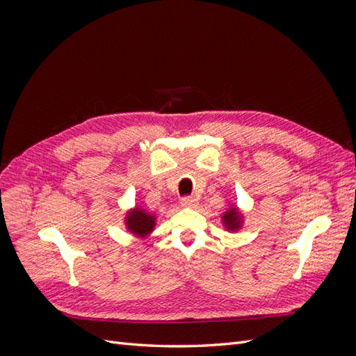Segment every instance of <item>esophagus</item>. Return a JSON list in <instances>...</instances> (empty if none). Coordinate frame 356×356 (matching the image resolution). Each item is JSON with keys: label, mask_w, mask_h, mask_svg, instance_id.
Instances as JSON below:
<instances>
[{"label": "esophagus", "mask_w": 356, "mask_h": 356, "mask_svg": "<svg viewBox=\"0 0 356 356\" xmlns=\"http://www.w3.org/2000/svg\"><path fill=\"white\" fill-rule=\"evenodd\" d=\"M181 204L186 208H196L197 207V199L191 197V196H184L181 197Z\"/></svg>", "instance_id": "34e87169"}]
</instances>
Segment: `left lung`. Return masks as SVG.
I'll return each mask as SVG.
<instances>
[{"label":"left lung","instance_id":"obj_1","mask_svg":"<svg viewBox=\"0 0 356 356\" xmlns=\"http://www.w3.org/2000/svg\"><path fill=\"white\" fill-rule=\"evenodd\" d=\"M222 220H224L225 227H227L229 230H236L241 224V215H239L238 211H236V208H233V209H230V211L224 213Z\"/></svg>","mask_w":356,"mask_h":356}]
</instances>
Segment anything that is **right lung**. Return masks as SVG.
Masks as SVG:
<instances>
[{"label": "right lung", "mask_w": 356, "mask_h": 356, "mask_svg": "<svg viewBox=\"0 0 356 356\" xmlns=\"http://www.w3.org/2000/svg\"><path fill=\"white\" fill-rule=\"evenodd\" d=\"M127 229L138 236H145L154 227V217L143 209H134L126 218Z\"/></svg>", "instance_id": "right-lung-1"}]
</instances>
